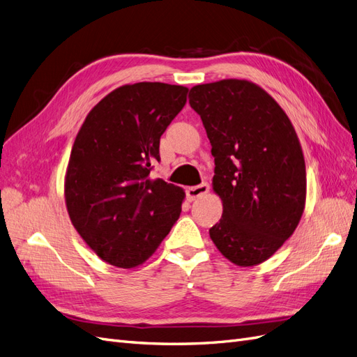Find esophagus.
I'll return each instance as SVG.
<instances>
[{
    "label": "esophagus",
    "mask_w": 357,
    "mask_h": 357,
    "mask_svg": "<svg viewBox=\"0 0 357 357\" xmlns=\"http://www.w3.org/2000/svg\"><path fill=\"white\" fill-rule=\"evenodd\" d=\"M208 192H210V186L207 185V183H202V185H199V186L189 188L186 193H188V198H189L190 201H195V199L199 198V197L207 195Z\"/></svg>",
    "instance_id": "34e87169"
}]
</instances>
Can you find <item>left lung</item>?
<instances>
[{"instance_id": "obj_1", "label": "left lung", "mask_w": 357, "mask_h": 357, "mask_svg": "<svg viewBox=\"0 0 357 357\" xmlns=\"http://www.w3.org/2000/svg\"><path fill=\"white\" fill-rule=\"evenodd\" d=\"M189 104L211 143L213 190L223 204L211 240L235 265L262 264L295 232L305 208V160L295 128L273 96L248 80L197 84Z\"/></svg>"}]
</instances>
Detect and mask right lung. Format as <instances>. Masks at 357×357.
<instances>
[{
    "mask_svg": "<svg viewBox=\"0 0 357 357\" xmlns=\"http://www.w3.org/2000/svg\"><path fill=\"white\" fill-rule=\"evenodd\" d=\"M188 91L159 82L123 84L79 129L63 195L75 231L107 264L125 269L144 264L178 219L185 190L152 178L150 169Z\"/></svg>",
    "mask_w": 357,
    "mask_h": 357,
    "instance_id": "obj_1",
    "label": "right lung"
}]
</instances>
